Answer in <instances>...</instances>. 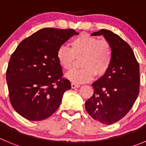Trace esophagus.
Segmentation results:
<instances>
[{"mask_svg": "<svg viewBox=\"0 0 146 146\" xmlns=\"http://www.w3.org/2000/svg\"><path fill=\"white\" fill-rule=\"evenodd\" d=\"M79 84H77V83H74V82H72V88H79L80 87Z\"/></svg>", "mask_w": 146, "mask_h": 146, "instance_id": "esophagus-1", "label": "esophagus"}]
</instances>
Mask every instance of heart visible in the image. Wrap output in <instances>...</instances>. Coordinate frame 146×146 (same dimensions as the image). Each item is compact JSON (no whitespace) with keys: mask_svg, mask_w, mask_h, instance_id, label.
I'll return each instance as SVG.
<instances>
[{"mask_svg":"<svg viewBox=\"0 0 146 146\" xmlns=\"http://www.w3.org/2000/svg\"><path fill=\"white\" fill-rule=\"evenodd\" d=\"M71 48L62 45L57 51L58 61L65 70L73 68L76 58L82 57L79 69L66 74L69 80L83 83L91 80L94 76H102L109 69L113 59V50L106 40H99L88 34H81L72 38Z\"/></svg>","mask_w":146,"mask_h":146,"instance_id":"obj_1","label":"heart"}]
</instances>
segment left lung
<instances>
[{
	"label": "left lung",
	"mask_w": 146,
	"mask_h": 146,
	"mask_svg": "<svg viewBox=\"0 0 146 146\" xmlns=\"http://www.w3.org/2000/svg\"><path fill=\"white\" fill-rule=\"evenodd\" d=\"M104 36L113 50L108 72L92 84L94 94L85 103L86 111L104 124L114 123L127 114L139 94V64L133 50L119 36L102 29L91 36Z\"/></svg>",
	"instance_id": "obj_1"
}]
</instances>
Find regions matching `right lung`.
I'll return each instance as SVG.
<instances>
[{
    "mask_svg": "<svg viewBox=\"0 0 146 146\" xmlns=\"http://www.w3.org/2000/svg\"><path fill=\"white\" fill-rule=\"evenodd\" d=\"M78 34L73 29L43 28L23 40L13 52L6 81L11 105L23 118L42 121L59 108L71 83L62 77L57 51Z\"/></svg>",
    "mask_w": 146,
    "mask_h": 146,
    "instance_id": "obj_1",
    "label": "right lung"
}]
</instances>
